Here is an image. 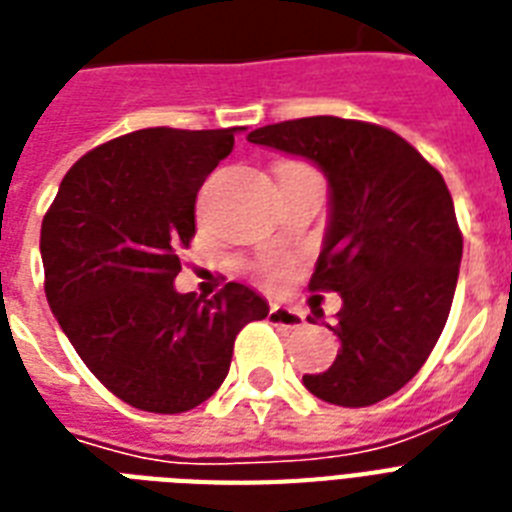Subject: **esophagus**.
I'll return each mask as SVG.
<instances>
[{
    "label": "esophagus",
    "instance_id": "esophagus-1",
    "mask_svg": "<svg viewBox=\"0 0 512 512\" xmlns=\"http://www.w3.org/2000/svg\"><path fill=\"white\" fill-rule=\"evenodd\" d=\"M269 323L280 328H301L304 326V318H301V312L275 304V307H269Z\"/></svg>",
    "mask_w": 512,
    "mask_h": 512
}]
</instances>
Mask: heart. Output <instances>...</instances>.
<instances>
[{
    "instance_id": "b5f03b06",
    "label": "heart",
    "mask_w": 512,
    "mask_h": 512,
    "mask_svg": "<svg viewBox=\"0 0 512 512\" xmlns=\"http://www.w3.org/2000/svg\"><path fill=\"white\" fill-rule=\"evenodd\" d=\"M288 165V162H285ZM259 275L264 283L269 285H280L288 277V264H283V261H269V264H264V267L259 269Z\"/></svg>"
}]
</instances>
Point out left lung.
Returning a JSON list of instances; mask_svg holds the SVG:
<instances>
[{
	"mask_svg": "<svg viewBox=\"0 0 512 512\" xmlns=\"http://www.w3.org/2000/svg\"><path fill=\"white\" fill-rule=\"evenodd\" d=\"M248 141L318 162L331 184L310 291L342 293L331 328L342 350L328 371L304 374V387L347 408L390 398L425 366L449 320L462 261L449 186L406 138L374 122L301 117Z\"/></svg>",
	"mask_w": 512,
	"mask_h": 512,
	"instance_id": "left-lung-1",
	"label": "left lung"
}]
</instances>
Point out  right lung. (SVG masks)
<instances>
[{
  "mask_svg": "<svg viewBox=\"0 0 512 512\" xmlns=\"http://www.w3.org/2000/svg\"><path fill=\"white\" fill-rule=\"evenodd\" d=\"M243 128H146L79 157L42 219L50 310L90 374L141 411L181 414L227 379L235 336L269 315L243 283L178 293L194 202Z\"/></svg>",
  "mask_w": 512,
  "mask_h": 512,
  "instance_id": "1",
  "label": "right lung"
}]
</instances>
